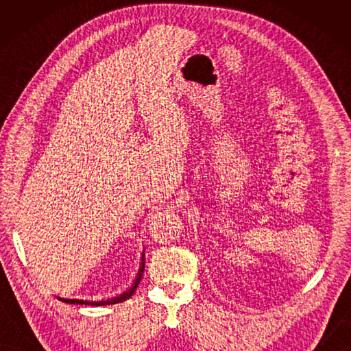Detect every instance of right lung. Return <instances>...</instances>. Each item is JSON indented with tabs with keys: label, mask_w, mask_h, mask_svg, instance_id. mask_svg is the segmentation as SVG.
<instances>
[{
	"label": "right lung",
	"mask_w": 351,
	"mask_h": 351,
	"mask_svg": "<svg viewBox=\"0 0 351 351\" xmlns=\"http://www.w3.org/2000/svg\"><path fill=\"white\" fill-rule=\"evenodd\" d=\"M143 271H145V252H143V259H141V265H140V270H138V274H137V279L136 282H134V285L126 289L125 293H122L121 295H116L113 297V299H108V300H101V302H88V300H81V299H63V297H58L62 302L64 303H75V304H96V306H102V304H114V303H122L125 302L126 299H130V297L136 293V289L138 287L140 283V279L141 276H143Z\"/></svg>",
	"instance_id": "obj_1"
}]
</instances>
